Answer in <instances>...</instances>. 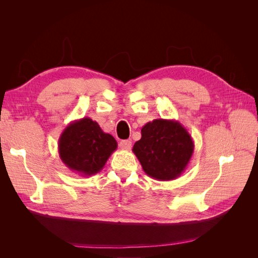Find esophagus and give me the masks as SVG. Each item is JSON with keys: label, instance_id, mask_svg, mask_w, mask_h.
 Returning <instances> with one entry per match:
<instances>
[{"label": "esophagus", "instance_id": "esophagus-1", "mask_svg": "<svg viewBox=\"0 0 258 258\" xmlns=\"http://www.w3.org/2000/svg\"><path fill=\"white\" fill-rule=\"evenodd\" d=\"M131 145H132V143L130 140H122V141H120V143H119V146L122 148V150H127V151L130 150Z\"/></svg>", "mask_w": 258, "mask_h": 258}]
</instances>
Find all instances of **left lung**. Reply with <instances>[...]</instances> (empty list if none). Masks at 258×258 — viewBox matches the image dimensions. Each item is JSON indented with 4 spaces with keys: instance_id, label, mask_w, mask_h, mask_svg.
I'll use <instances>...</instances> for the list:
<instances>
[{
    "instance_id": "8db88e82",
    "label": "left lung",
    "mask_w": 258,
    "mask_h": 258,
    "mask_svg": "<svg viewBox=\"0 0 258 258\" xmlns=\"http://www.w3.org/2000/svg\"><path fill=\"white\" fill-rule=\"evenodd\" d=\"M141 135L132 152L148 176L170 181L184 172L195 145L181 123L173 119H154L143 126Z\"/></svg>"
}]
</instances>
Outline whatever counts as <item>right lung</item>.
I'll return each mask as SVG.
<instances>
[{
    "label": "right lung",
    "instance_id": "1",
    "mask_svg": "<svg viewBox=\"0 0 258 258\" xmlns=\"http://www.w3.org/2000/svg\"><path fill=\"white\" fill-rule=\"evenodd\" d=\"M116 148V140L89 117L70 122L62 131L58 143L62 162L83 176L100 172Z\"/></svg>",
    "mask_w": 258,
    "mask_h": 258
}]
</instances>
